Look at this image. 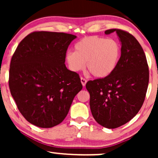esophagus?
Wrapping results in <instances>:
<instances>
[{"label":"esophagus","instance_id":"obj_1","mask_svg":"<svg viewBox=\"0 0 158 158\" xmlns=\"http://www.w3.org/2000/svg\"><path fill=\"white\" fill-rule=\"evenodd\" d=\"M81 82L82 83V85H83V86L84 87V86L85 85L86 83H87V81L85 78H83V77H81Z\"/></svg>","mask_w":158,"mask_h":158}]
</instances>
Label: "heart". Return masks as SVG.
Returning a JSON list of instances; mask_svg holds the SVG:
<instances>
[{"instance_id":"heart-1","label":"heart","mask_w":158,"mask_h":158,"mask_svg":"<svg viewBox=\"0 0 158 158\" xmlns=\"http://www.w3.org/2000/svg\"><path fill=\"white\" fill-rule=\"evenodd\" d=\"M121 47L117 41L97 36H87L75 43L74 52H68L65 60L74 72L85 67L93 76L102 79L109 76L118 65Z\"/></svg>"}]
</instances>
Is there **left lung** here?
Here are the masks:
<instances>
[{
	"mask_svg": "<svg viewBox=\"0 0 158 158\" xmlns=\"http://www.w3.org/2000/svg\"><path fill=\"white\" fill-rule=\"evenodd\" d=\"M116 31L121 43V57L109 76L90 81V108L95 120L108 129H115L129 122L141 109L149 83V69L141 45L128 32Z\"/></svg>",
	"mask_w": 158,
	"mask_h": 158,
	"instance_id": "8db88e82",
	"label": "left lung"
}]
</instances>
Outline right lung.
Segmentation results:
<instances>
[{"label": "right lung", "mask_w": 158, "mask_h": 158, "mask_svg": "<svg viewBox=\"0 0 158 158\" xmlns=\"http://www.w3.org/2000/svg\"><path fill=\"white\" fill-rule=\"evenodd\" d=\"M77 36L60 32L29 34L13 55L9 88L26 119L41 128L59 124L83 88L77 73L66 68L65 55Z\"/></svg>", "instance_id": "add662e5"}]
</instances>
